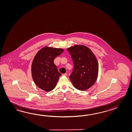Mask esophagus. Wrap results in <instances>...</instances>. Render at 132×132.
I'll return each mask as SVG.
<instances>
[{
    "label": "esophagus",
    "instance_id": "34e87169",
    "mask_svg": "<svg viewBox=\"0 0 132 132\" xmlns=\"http://www.w3.org/2000/svg\"><path fill=\"white\" fill-rule=\"evenodd\" d=\"M62 76H67V73H63V74H62Z\"/></svg>",
    "mask_w": 132,
    "mask_h": 132
}]
</instances>
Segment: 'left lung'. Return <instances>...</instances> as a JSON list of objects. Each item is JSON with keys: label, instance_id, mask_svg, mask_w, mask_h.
Segmentation results:
<instances>
[{"label": "left lung", "instance_id": "8db88e82", "mask_svg": "<svg viewBox=\"0 0 132 132\" xmlns=\"http://www.w3.org/2000/svg\"><path fill=\"white\" fill-rule=\"evenodd\" d=\"M67 50L74 65L69 77L73 86L80 90L88 89L95 84L98 76V62L95 55L83 45H74Z\"/></svg>", "mask_w": 132, "mask_h": 132}]
</instances>
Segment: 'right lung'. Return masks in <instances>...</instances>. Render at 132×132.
Segmentation results:
<instances>
[{"label": "right lung", "instance_id": "right-lung-1", "mask_svg": "<svg viewBox=\"0 0 132 132\" xmlns=\"http://www.w3.org/2000/svg\"><path fill=\"white\" fill-rule=\"evenodd\" d=\"M63 51L62 48L46 46L37 52L31 64L32 77L37 87L47 92L55 88L61 74L54 60Z\"/></svg>", "mask_w": 132, "mask_h": 132}]
</instances>
